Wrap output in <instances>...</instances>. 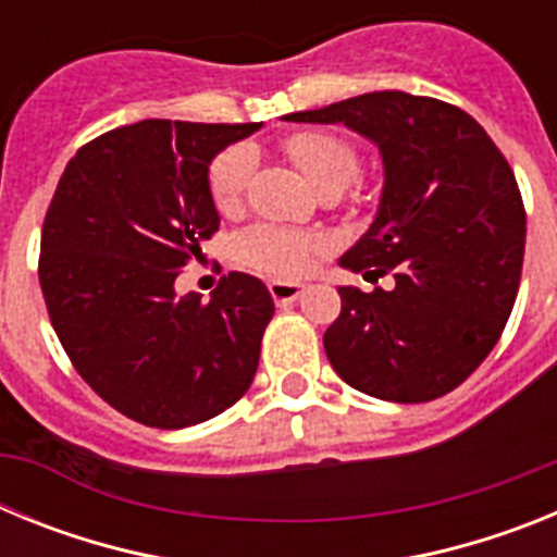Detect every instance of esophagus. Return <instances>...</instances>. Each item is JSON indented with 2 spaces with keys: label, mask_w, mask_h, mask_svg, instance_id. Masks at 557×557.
Masks as SVG:
<instances>
[{
  "label": "esophagus",
  "mask_w": 557,
  "mask_h": 557,
  "mask_svg": "<svg viewBox=\"0 0 557 557\" xmlns=\"http://www.w3.org/2000/svg\"><path fill=\"white\" fill-rule=\"evenodd\" d=\"M268 289H270V295H273L275 304H293V301H298L304 293H307V287H304V284H287V282H270Z\"/></svg>",
  "instance_id": "34e87169"
}]
</instances>
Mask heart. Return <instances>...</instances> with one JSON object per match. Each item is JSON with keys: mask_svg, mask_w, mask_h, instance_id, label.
Instances as JSON below:
<instances>
[{"mask_svg": "<svg viewBox=\"0 0 557 557\" xmlns=\"http://www.w3.org/2000/svg\"><path fill=\"white\" fill-rule=\"evenodd\" d=\"M284 152L321 195H339L351 186L362 166L359 147L334 131H298L284 139ZM256 170V152L248 145H231L211 159L206 184L220 214H234L243 206L245 189ZM318 253V239L282 225H253L236 239V256L245 268L270 278H298Z\"/></svg>", "mask_w": 557, "mask_h": 557, "instance_id": "b5f03b06", "label": "heart"}]
</instances>
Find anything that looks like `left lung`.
<instances>
[{
    "label": "left lung",
    "mask_w": 557,
    "mask_h": 557,
    "mask_svg": "<svg viewBox=\"0 0 557 557\" xmlns=\"http://www.w3.org/2000/svg\"><path fill=\"white\" fill-rule=\"evenodd\" d=\"M284 120L343 122L385 161L376 220L339 264L396 284L339 287V318L323 334L329 362L385 401L446 396L499 343L519 293L528 214L508 159L462 108L407 91Z\"/></svg>",
    "instance_id": "left-lung-1"
}]
</instances>
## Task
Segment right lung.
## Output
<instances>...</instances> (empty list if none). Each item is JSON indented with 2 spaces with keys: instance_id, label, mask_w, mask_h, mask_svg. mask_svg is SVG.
Returning <instances> with one entry per match:
<instances>
[{
  "instance_id": "right-lung-1",
  "label": "right lung",
  "mask_w": 557,
  "mask_h": 557,
  "mask_svg": "<svg viewBox=\"0 0 557 557\" xmlns=\"http://www.w3.org/2000/svg\"><path fill=\"white\" fill-rule=\"evenodd\" d=\"M253 131L145 120L102 133L69 161L44 218L38 282L63 351L102 401L145 426L209 421L253 382L275 312L268 287L228 273L209 301L175 295L220 228L211 159Z\"/></svg>"
}]
</instances>
